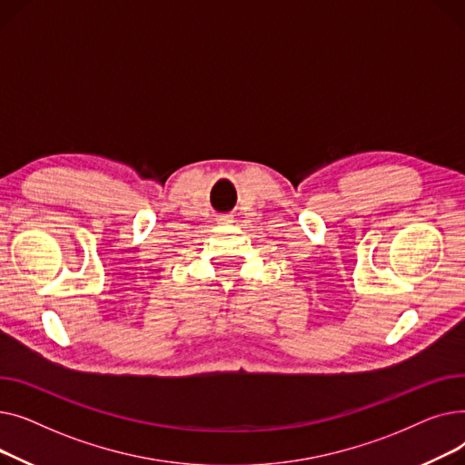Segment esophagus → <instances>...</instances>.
I'll return each instance as SVG.
<instances>
[{"instance_id":"obj_1","label":"esophagus","mask_w":465,"mask_h":465,"mask_svg":"<svg viewBox=\"0 0 465 465\" xmlns=\"http://www.w3.org/2000/svg\"><path fill=\"white\" fill-rule=\"evenodd\" d=\"M232 223H233V216L232 214L218 216V224H232Z\"/></svg>"}]
</instances>
